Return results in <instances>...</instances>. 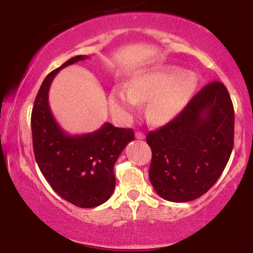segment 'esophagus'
<instances>
[{
    "label": "esophagus",
    "mask_w": 253,
    "mask_h": 253,
    "mask_svg": "<svg viewBox=\"0 0 253 253\" xmlns=\"http://www.w3.org/2000/svg\"><path fill=\"white\" fill-rule=\"evenodd\" d=\"M136 138H137V139H144L145 134L143 132H137L136 133Z\"/></svg>",
    "instance_id": "34e87169"
}]
</instances>
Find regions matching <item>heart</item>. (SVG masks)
I'll list each match as a JSON object with an SVG mask.
<instances>
[{
    "mask_svg": "<svg viewBox=\"0 0 253 253\" xmlns=\"http://www.w3.org/2000/svg\"><path fill=\"white\" fill-rule=\"evenodd\" d=\"M196 86L197 77L192 72H184L175 65H155L136 72L129 87H114L109 94V105L114 113L131 117L138 112L140 102L150 101L148 121L165 124L188 105Z\"/></svg>",
    "mask_w": 253,
    "mask_h": 253,
    "instance_id": "1",
    "label": "heart"
}]
</instances>
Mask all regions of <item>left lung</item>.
I'll return each instance as SVG.
<instances>
[{"label": "left lung", "mask_w": 253, "mask_h": 253, "mask_svg": "<svg viewBox=\"0 0 253 253\" xmlns=\"http://www.w3.org/2000/svg\"><path fill=\"white\" fill-rule=\"evenodd\" d=\"M234 107L222 83L203 87L171 122L151 131V184L174 203L199 198L215 184L234 146Z\"/></svg>", "instance_id": "8db88e82"}]
</instances>
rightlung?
<instances>
[{"instance_id": "right-lung-1", "label": "right lung", "mask_w": 253, "mask_h": 253, "mask_svg": "<svg viewBox=\"0 0 253 253\" xmlns=\"http://www.w3.org/2000/svg\"><path fill=\"white\" fill-rule=\"evenodd\" d=\"M86 58L77 55L44 78L34 100L31 127L37 164L54 191L72 205L92 209L112 196L114 165L134 133L106 122L93 132L69 134L55 120L48 101L51 82L61 69Z\"/></svg>"}]
</instances>
